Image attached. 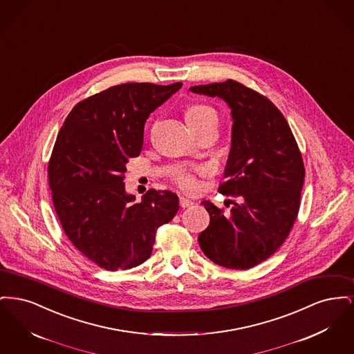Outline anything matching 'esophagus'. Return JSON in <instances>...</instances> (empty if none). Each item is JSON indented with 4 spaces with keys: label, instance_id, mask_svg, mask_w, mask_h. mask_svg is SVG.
<instances>
[{
    "label": "esophagus",
    "instance_id": "esophagus-1",
    "mask_svg": "<svg viewBox=\"0 0 354 354\" xmlns=\"http://www.w3.org/2000/svg\"><path fill=\"white\" fill-rule=\"evenodd\" d=\"M179 203H180V207H182V208H188V207L194 205V202L189 201V199H187L185 196H182V198L179 199Z\"/></svg>",
    "mask_w": 354,
    "mask_h": 354
}]
</instances>
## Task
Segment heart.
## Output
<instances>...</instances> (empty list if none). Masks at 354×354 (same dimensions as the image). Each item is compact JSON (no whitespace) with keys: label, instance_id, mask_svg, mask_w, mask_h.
Instances as JSON below:
<instances>
[{"label":"heart","instance_id":"obj_1","mask_svg":"<svg viewBox=\"0 0 354 354\" xmlns=\"http://www.w3.org/2000/svg\"><path fill=\"white\" fill-rule=\"evenodd\" d=\"M185 120L191 130H196L208 124H218V114L215 109L204 103L189 104L185 110ZM174 180L185 191H195L198 182L192 174L188 171H179L174 175Z\"/></svg>","mask_w":354,"mask_h":354}]
</instances>
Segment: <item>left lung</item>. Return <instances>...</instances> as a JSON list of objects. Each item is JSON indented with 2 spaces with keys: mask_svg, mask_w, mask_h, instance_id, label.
<instances>
[{
  "mask_svg": "<svg viewBox=\"0 0 354 354\" xmlns=\"http://www.w3.org/2000/svg\"><path fill=\"white\" fill-rule=\"evenodd\" d=\"M189 90L227 102L234 120L219 192L239 201H231L230 214L202 202L209 225L198 237L199 245L218 266L250 270L281 247L297 218L305 176L301 152L281 111L252 88L227 80Z\"/></svg>",
  "mask_w": 354,
  "mask_h": 354,
  "instance_id": "1",
  "label": "left lung"
}]
</instances>
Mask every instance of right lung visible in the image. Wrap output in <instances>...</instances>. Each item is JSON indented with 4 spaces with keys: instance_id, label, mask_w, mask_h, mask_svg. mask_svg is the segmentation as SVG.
<instances>
[{
    "instance_id": "1",
    "label": "right lung",
    "mask_w": 354,
    "mask_h": 354,
    "mask_svg": "<svg viewBox=\"0 0 354 354\" xmlns=\"http://www.w3.org/2000/svg\"><path fill=\"white\" fill-rule=\"evenodd\" d=\"M180 87H109L78 102L58 133L48 166L53 204L68 240L101 268L145 263L156 230L179 209V198L167 189H149L135 203L123 179L129 159L142 150L146 120Z\"/></svg>"
}]
</instances>
